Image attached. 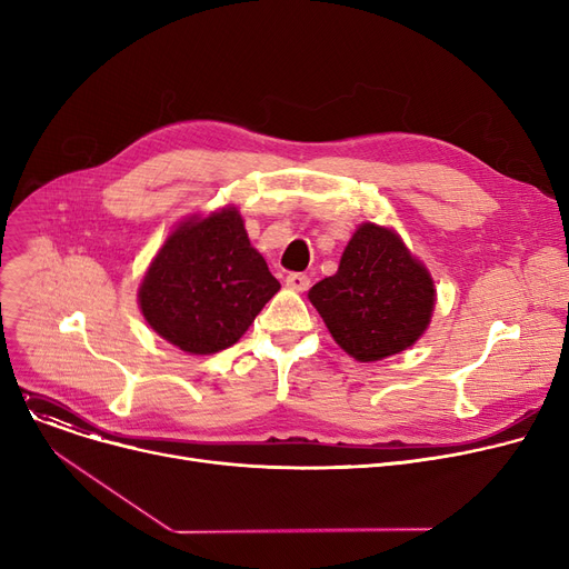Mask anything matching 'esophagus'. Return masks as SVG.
Here are the masks:
<instances>
[{"label":"esophagus","mask_w":569,"mask_h":569,"mask_svg":"<svg viewBox=\"0 0 569 569\" xmlns=\"http://www.w3.org/2000/svg\"><path fill=\"white\" fill-rule=\"evenodd\" d=\"M286 286L288 288H292V290H309V286H311V279L307 277V274H302V272H292V274H288L286 277Z\"/></svg>","instance_id":"esophagus-1"}]
</instances>
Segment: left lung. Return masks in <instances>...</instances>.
Listing matches in <instances>:
<instances>
[{"label":"left lung","mask_w":569,"mask_h":569,"mask_svg":"<svg viewBox=\"0 0 569 569\" xmlns=\"http://www.w3.org/2000/svg\"><path fill=\"white\" fill-rule=\"evenodd\" d=\"M309 300L348 355L376 362L425 335L436 290L395 230L365 223L348 242L339 272L318 281Z\"/></svg>","instance_id":"8db88e82"}]
</instances>
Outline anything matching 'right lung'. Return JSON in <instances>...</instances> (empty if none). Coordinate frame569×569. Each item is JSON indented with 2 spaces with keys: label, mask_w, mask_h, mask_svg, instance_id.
Listing matches in <instances>:
<instances>
[{
  "label": "right lung",
  "mask_w": 569,
  "mask_h": 569,
  "mask_svg": "<svg viewBox=\"0 0 569 569\" xmlns=\"http://www.w3.org/2000/svg\"><path fill=\"white\" fill-rule=\"evenodd\" d=\"M281 283L251 247L234 207L179 226L149 264L140 309L179 350L212 355L239 341Z\"/></svg>",
  "instance_id": "add662e5"
}]
</instances>
